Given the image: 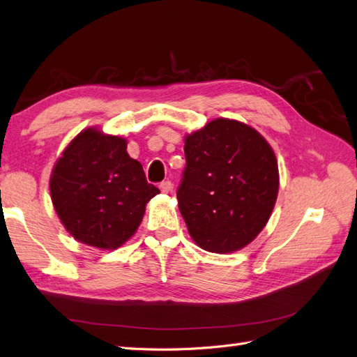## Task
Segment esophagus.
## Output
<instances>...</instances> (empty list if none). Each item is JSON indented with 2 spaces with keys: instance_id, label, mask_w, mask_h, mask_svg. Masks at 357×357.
I'll use <instances>...</instances> for the list:
<instances>
[{
  "instance_id": "obj_1",
  "label": "esophagus",
  "mask_w": 357,
  "mask_h": 357,
  "mask_svg": "<svg viewBox=\"0 0 357 357\" xmlns=\"http://www.w3.org/2000/svg\"><path fill=\"white\" fill-rule=\"evenodd\" d=\"M171 188H172V185H171V181H162L160 185H159V189L163 192V194H169L171 192Z\"/></svg>"
}]
</instances>
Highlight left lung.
<instances>
[{
  "instance_id": "1",
  "label": "left lung",
  "mask_w": 357,
  "mask_h": 357,
  "mask_svg": "<svg viewBox=\"0 0 357 357\" xmlns=\"http://www.w3.org/2000/svg\"><path fill=\"white\" fill-rule=\"evenodd\" d=\"M177 190L194 242L215 254L249 245L271 219L279 189L275 151L249 124L215 119L185 137Z\"/></svg>"
}]
</instances>
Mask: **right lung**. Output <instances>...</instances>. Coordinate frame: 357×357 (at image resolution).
Here are the masks:
<instances>
[{
    "label": "right lung",
    "mask_w": 357,
    "mask_h": 357,
    "mask_svg": "<svg viewBox=\"0 0 357 357\" xmlns=\"http://www.w3.org/2000/svg\"><path fill=\"white\" fill-rule=\"evenodd\" d=\"M128 139L86 128L67 144L50 178L54 208L75 240L112 250L137 233L147 202L159 194Z\"/></svg>",
    "instance_id": "obj_1"
}]
</instances>
